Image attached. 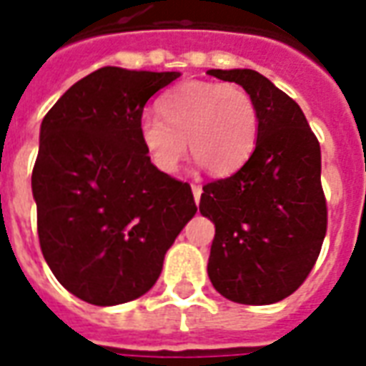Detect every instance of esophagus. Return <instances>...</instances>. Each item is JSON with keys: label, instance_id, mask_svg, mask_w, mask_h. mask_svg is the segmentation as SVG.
I'll use <instances>...</instances> for the list:
<instances>
[{"label": "esophagus", "instance_id": "1", "mask_svg": "<svg viewBox=\"0 0 366 366\" xmlns=\"http://www.w3.org/2000/svg\"><path fill=\"white\" fill-rule=\"evenodd\" d=\"M192 194H194L196 204H199V198H202V188H199V186H196V184H192Z\"/></svg>", "mask_w": 366, "mask_h": 366}]
</instances>
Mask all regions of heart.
Wrapping results in <instances>:
<instances>
[{"label": "heart", "mask_w": 366, "mask_h": 366, "mask_svg": "<svg viewBox=\"0 0 366 366\" xmlns=\"http://www.w3.org/2000/svg\"><path fill=\"white\" fill-rule=\"evenodd\" d=\"M158 115L144 113L137 135L160 172L172 174L190 152L212 176H227L243 167L259 137V112L239 86L188 80L157 102Z\"/></svg>", "instance_id": "1"}]
</instances>
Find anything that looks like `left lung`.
Masks as SVG:
<instances>
[{
  "label": "left lung",
  "instance_id": "left-lung-1",
  "mask_svg": "<svg viewBox=\"0 0 366 366\" xmlns=\"http://www.w3.org/2000/svg\"><path fill=\"white\" fill-rule=\"evenodd\" d=\"M207 74L239 84L259 112L253 154L233 176L206 184L199 199L215 225L207 276L231 302L274 304L306 280L325 237L320 143L300 105L269 78L249 68Z\"/></svg>",
  "mask_w": 366,
  "mask_h": 366
}]
</instances>
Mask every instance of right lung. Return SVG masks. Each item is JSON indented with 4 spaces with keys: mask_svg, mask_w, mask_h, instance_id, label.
<instances>
[{
    "mask_svg": "<svg viewBox=\"0 0 366 366\" xmlns=\"http://www.w3.org/2000/svg\"><path fill=\"white\" fill-rule=\"evenodd\" d=\"M180 72L99 68L41 123L31 188L44 261L94 306L143 296L196 215L192 188L152 164L137 135L149 97Z\"/></svg>",
    "mask_w": 366,
    "mask_h": 366,
    "instance_id": "right-lung-1",
    "label": "right lung"
}]
</instances>
